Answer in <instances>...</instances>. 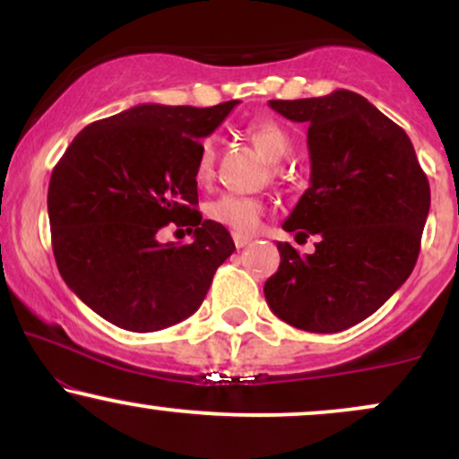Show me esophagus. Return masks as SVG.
Returning <instances> with one entry per match:
<instances>
[{
    "label": "esophagus",
    "instance_id": "obj_1",
    "mask_svg": "<svg viewBox=\"0 0 459 459\" xmlns=\"http://www.w3.org/2000/svg\"><path fill=\"white\" fill-rule=\"evenodd\" d=\"M233 239H235V246H237V247H246V246L252 241V237H247V235H237V233H235Z\"/></svg>",
    "mask_w": 459,
    "mask_h": 459
}]
</instances>
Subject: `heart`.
Returning <instances> with one entry per match:
<instances>
[{
  "instance_id": "obj_1",
  "label": "heart",
  "mask_w": 459,
  "mask_h": 459,
  "mask_svg": "<svg viewBox=\"0 0 459 459\" xmlns=\"http://www.w3.org/2000/svg\"><path fill=\"white\" fill-rule=\"evenodd\" d=\"M247 135L255 142L256 149L270 161H278L291 149V138L287 129L278 125L276 120L259 118L247 125ZM213 170V142L204 140L200 144L196 161V178L200 183H207ZM265 204L255 196H239V194H220L218 198L209 200L204 204V215L215 224L233 230L237 235H252L259 226Z\"/></svg>"
}]
</instances>
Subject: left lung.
Instances as JSON below:
<instances>
[{"label":"left lung","mask_w":459,"mask_h":459,"mask_svg":"<svg viewBox=\"0 0 459 459\" xmlns=\"http://www.w3.org/2000/svg\"><path fill=\"white\" fill-rule=\"evenodd\" d=\"M270 108L308 125L310 187L282 229L319 241L307 256L278 244L281 267L265 282V299L299 330L351 328L412 273L429 181L405 131L360 94L334 91Z\"/></svg>","instance_id":"1"}]
</instances>
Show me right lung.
Listing matches in <instances>:
<instances>
[{
    "label": "right lung",
    "instance_id": "obj_1",
    "mask_svg": "<svg viewBox=\"0 0 459 459\" xmlns=\"http://www.w3.org/2000/svg\"><path fill=\"white\" fill-rule=\"evenodd\" d=\"M239 101L213 108L144 103L88 125L51 172V246L62 278L109 324L155 332L196 313L233 255L224 226L196 209L200 138ZM190 224L192 245L156 230Z\"/></svg>",
    "mask_w": 459,
    "mask_h": 459
}]
</instances>
